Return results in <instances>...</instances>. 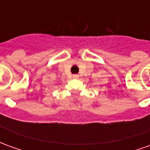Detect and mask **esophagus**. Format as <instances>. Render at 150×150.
Listing matches in <instances>:
<instances>
[{
  "label": "esophagus",
  "mask_w": 150,
  "mask_h": 150,
  "mask_svg": "<svg viewBox=\"0 0 150 150\" xmlns=\"http://www.w3.org/2000/svg\"><path fill=\"white\" fill-rule=\"evenodd\" d=\"M78 77H79V75H73V78H74V79L78 78Z\"/></svg>",
  "instance_id": "1"
}]
</instances>
